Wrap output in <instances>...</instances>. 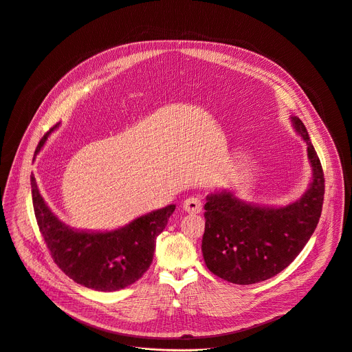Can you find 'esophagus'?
<instances>
[{
  "label": "esophagus",
  "instance_id": "obj_1",
  "mask_svg": "<svg viewBox=\"0 0 352 352\" xmlns=\"http://www.w3.org/2000/svg\"><path fill=\"white\" fill-rule=\"evenodd\" d=\"M182 208L188 213H201V210H202V201L199 198L190 197V198L184 201Z\"/></svg>",
  "mask_w": 352,
  "mask_h": 352
}]
</instances>
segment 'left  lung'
<instances>
[{
    "label": "left lung",
    "mask_w": 352,
    "mask_h": 352,
    "mask_svg": "<svg viewBox=\"0 0 352 352\" xmlns=\"http://www.w3.org/2000/svg\"><path fill=\"white\" fill-rule=\"evenodd\" d=\"M295 132L307 146L311 181L306 192L285 206L250 204L232 189L209 192L205 204L202 254L216 276L237 285L270 279L289 265L310 240L324 198L320 160L303 122L291 116Z\"/></svg>",
    "instance_id": "obj_1"
}]
</instances>
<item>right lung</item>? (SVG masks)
<instances>
[{
  "label": "right lung",
  "instance_id": "right-lung-1",
  "mask_svg": "<svg viewBox=\"0 0 352 352\" xmlns=\"http://www.w3.org/2000/svg\"><path fill=\"white\" fill-rule=\"evenodd\" d=\"M39 142L34 162L50 133ZM32 201L39 230L57 267L74 282L100 292H113L135 283L148 270L155 239L162 233L175 205L142 214L127 225L105 232L78 230L63 223L47 206L30 175Z\"/></svg>",
  "mask_w": 352,
  "mask_h": 352
}]
</instances>
